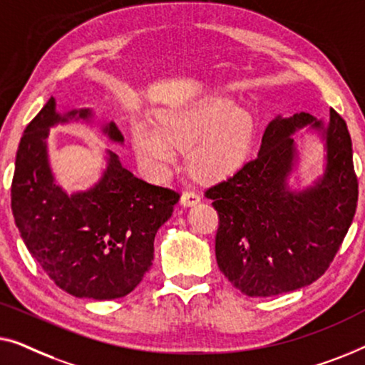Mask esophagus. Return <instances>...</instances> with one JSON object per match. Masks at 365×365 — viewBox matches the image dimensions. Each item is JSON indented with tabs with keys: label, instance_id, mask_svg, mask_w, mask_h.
Listing matches in <instances>:
<instances>
[{
	"label": "esophagus",
	"instance_id": "34e87169",
	"mask_svg": "<svg viewBox=\"0 0 365 365\" xmlns=\"http://www.w3.org/2000/svg\"><path fill=\"white\" fill-rule=\"evenodd\" d=\"M200 200H202V197H200L197 192H183L180 203H182V207L190 208V207H195V205L200 203Z\"/></svg>",
	"mask_w": 365,
	"mask_h": 365
}]
</instances>
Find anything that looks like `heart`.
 I'll list each match as a JSON object with an SVG mask.
<instances>
[{"label": "heart", "mask_w": 365, "mask_h": 365, "mask_svg": "<svg viewBox=\"0 0 365 365\" xmlns=\"http://www.w3.org/2000/svg\"><path fill=\"white\" fill-rule=\"evenodd\" d=\"M255 137V120L230 97L208 96L162 107L155 120H133V152L148 175L163 178L187 147V167L198 177L218 178L240 165Z\"/></svg>", "instance_id": "1"}]
</instances>
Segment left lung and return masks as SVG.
I'll list each match as a JSON object with an SVG mask.
<instances>
[{
	"label": "left lung",
	"mask_w": 365,
	"mask_h": 365,
	"mask_svg": "<svg viewBox=\"0 0 365 365\" xmlns=\"http://www.w3.org/2000/svg\"><path fill=\"white\" fill-rule=\"evenodd\" d=\"M309 131L325 148L323 173L300 185V148L292 137ZM294 176L296 182H291ZM218 212L217 263L243 294L268 297L314 283L329 268L357 207V177L347 125L299 112L276 115L258 157L227 182L207 190Z\"/></svg>",
	"instance_id": "obj_1"
}]
</instances>
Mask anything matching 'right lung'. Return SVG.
<instances>
[{
	"label": "right lung",
	"mask_w": 365,
	"mask_h": 365,
	"mask_svg": "<svg viewBox=\"0 0 365 365\" xmlns=\"http://www.w3.org/2000/svg\"><path fill=\"white\" fill-rule=\"evenodd\" d=\"M94 115L92 109L61 114L54 97L46 102L19 142L11 210L31 256L56 286L104 301L129 294L150 269L153 240L180 195L137 178L109 148L101 177L89 188L66 192L49 162V130L71 122L92 124ZM99 129L124 145L115 122H102Z\"/></svg>",
	"instance_id": "1"
}]
</instances>
